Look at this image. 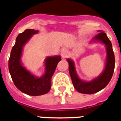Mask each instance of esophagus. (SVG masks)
<instances>
[{"label": "esophagus", "instance_id": "obj_1", "mask_svg": "<svg viewBox=\"0 0 121 121\" xmlns=\"http://www.w3.org/2000/svg\"><path fill=\"white\" fill-rule=\"evenodd\" d=\"M61 55L62 57L65 58L66 57L67 55H68V51L66 49H62L61 51Z\"/></svg>", "mask_w": 121, "mask_h": 121}]
</instances>
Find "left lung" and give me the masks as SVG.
<instances>
[{
	"label": "left lung",
	"instance_id": "1",
	"mask_svg": "<svg viewBox=\"0 0 121 121\" xmlns=\"http://www.w3.org/2000/svg\"><path fill=\"white\" fill-rule=\"evenodd\" d=\"M100 33L93 38L92 41L104 44L107 48V59L104 71L99 77L90 82H85L79 78L75 71L74 63L71 59H67L69 63V71L73 87L82 94H91L100 91L106 87L111 80L114 69V55L110 40L105 33L99 30Z\"/></svg>",
	"mask_w": 121,
	"mask_h": 121
}]
</instances>
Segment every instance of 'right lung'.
I'll return each instance as SVG.
<instances>
[{
    "label": "right lung",
    "mask_w": 121,
    "mask_h": 121,
    "mask_svg": "<svg viewBox=\"0 0 121 121\" xmlns=\"http://www.w3.org/2000/svg\"><path fill=\"white\" fill-rule=\"evenodd\" d=\"M38 33V30L27 29L17 36L15 44L10 54L8 68L14 85L25 94L33 96L47 94L51 88V78L56 66L61 58L58 56H49L45 60V73L41 77L31 74L22 66L21 58L23 47L30 40L32 35Z\"/></svg>",
    "instance_id": "right-lung-1"
}]
</instances>
